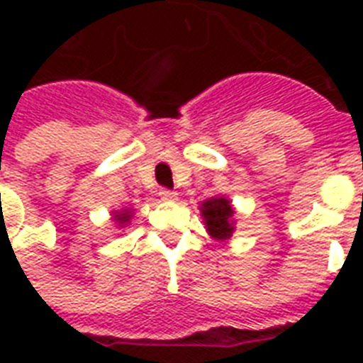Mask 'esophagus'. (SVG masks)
Instances as JSON below:
<instances>
[{
	"instance_id": "34e87169",
	"label": "esophagus",
	"mask_w": 363,
	"mask_h": 363,
	"mask_svg": "<svg viewBox=\"0 0 363 363\" xmlns=\"http://www.w3.org/2000/svg\"><path fill=\"white\" fill-rule=\"evenodd\" d=\"M160 198L164 199V201H173V199H177V194L169 190V188H162L160 190Z\"/></svg>"
}]
</instances>
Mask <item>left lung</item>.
Instances as JSON below:
<instances>
[{
    "instance_id": "8db88e82",
    "label": "left lung",
    "mask_w": 363,
    "mask_h": 363,
    "mask_svg": "<svg viewBox=\"0 0 363 363\" xmlns=\"http://www.w3.org/2000/svg\"><path fill=\"white\" fill-rule=\"evenodd\" d=\"M201 215L207 224V232L216 239L232 238L233 233V209L230 201L224 198L207 199L201 205Z\"/></svg>"
}]
</instances>
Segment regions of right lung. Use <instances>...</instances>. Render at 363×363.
<instances>
[{
    "mask_svg": "<svg viewBox=\"0 0 363 363\" xmlns=\"http://www.w3.org/2000/svg\"><path fill=\"white\" fill-rule=\"evenodd\" d=\"M128 218H130V215H128V211H122L121 215H115V220L121 222V224L128 222Z\"/></svg>",
    "mask_w": 363,
    "mask_h": 363,
    "instance_id": "right-lung-1",
    "label": "right lung"
}]
</instances>
